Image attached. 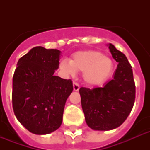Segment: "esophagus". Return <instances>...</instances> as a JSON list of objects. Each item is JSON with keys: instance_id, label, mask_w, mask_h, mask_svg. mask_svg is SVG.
Wrapping results in <instances>:
<instances>
[{"instance_id": "obj_1", "label": "esophagus", "mask_w": 150, "mask_h": 150, "mask_svg": "<svg viewBox=\"0 0 150 150\" xmlns=\"http://www.w3.org/2000/svg\"><path fill=\"white\" fill-rule=\"evenodd\" d=\"M73 89H74V91H79V85L76 83V82H73Z\"/></svg>"}]
</instances>
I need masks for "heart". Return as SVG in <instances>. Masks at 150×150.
Masks as SVG:
<instances>
[{
	"mask_svg": "<svg viewBox=\"0 0 150 150\" xmlns=\"http://www.w3.org/2000/svg\"><path fill=\"white\" fill-rule=\"evenodd\" d=\"M114 68L110 57L96 50L76 52L70 61L64 60L60 64L61 71L66 75L74 76L76 71L83 72V79L89 86L106 82L113 74Z\"/></svg>",
	"mask_w": 150,
	"mask_h": 150,
	"instance_id": "1",
	"label": "heart"
}]
</instances>
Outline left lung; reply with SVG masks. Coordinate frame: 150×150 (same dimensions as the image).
I'll return each mask as SVG.
<instances>
[{"mask_svg":"<svg viewBox=\"0 0 150 150\" xmlns=\"http://www.w3.org/2000/svg\"><path fill=\"white\" fill-rule=\"evenodd\" d=\"M112 57L118 63L113 79L93 89H79L82 110L87 125L93 130L109 131L123 124L132 110L135 86L132 66L125 55L107 44Z\"/></svg>","mask_w":150,"mask_h":150,"instance_id":"1","label":"left lung"}]
</instances>
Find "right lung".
<instances>
[{
    "mask_svg": "<svg viewBox=\"0 0 150 150\" xmlns=\"http://www.w3.org/2000/svg\"><path fill=\"white\" fill-rule=\"evenodd\" d=\"M61 52L32 48L18 60L13 76L12 105L18 121L30 132L47 135L62 123L72 82L54 75Z\"/></svg>",
    "mask_w": 150,
    "mask_h": 150,
    "instance_id": "add662e5",
    "label": "right lung"
}]
</instances>
